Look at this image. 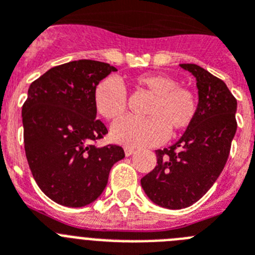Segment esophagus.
I'll return each mask as SVG.
<instances>
[{
    "instance_id": "34e87169",
    "label": "esophagus",
    "mask_w": 255,
    "mask_h": 255,
    "mask_svg": "<svg viewBox=\"0 0 255 255\" xmlns=\"http://www.w3.org/2000/svg\"><path fill=\"white\" fill-rule=\"evenodd\" d=\"M124 150H125V155H126V157H129V155L134 154V153H135V150L132 149V148H130V147H126Z\"/></svg>"
}]
</instances>
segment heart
<instances>
[{
	"instance_id": "heart-1",
	"label": "heart",
	"mask_w": 255,
	"mask_h": 255,
	"mask_svg": "<svg viewBox=\"0 0 255 255\" xmlns=\"http://www.w3.org/2000/svg\"><path fill=\"white\" fill-rule=\"evenodd\" d=\"M134 84L150 97L145 108L147 119L123 117L111 126V136L126 147L157 145L171 135L184 131L193 124L198 112V96L194 91L179 85L176 79L164 74H144ZM96 111L107 120L123 116L128 107L124 85L114 76L102 79L93 92Z\"/></svg>"
}]
</instances>
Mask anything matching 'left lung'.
Listing matches in <instances>:
<instances>
[{"label":"left lung","mask_w":255,"mask_h":255,"mask_svg":"<svg viewBox=\"0 0 255 255\" xmlns=\"http://www.w3.org/2000/svg\"><path fill=\"white\" fill-rule=\"evenodd\" d=\"M180 66L197 80V116L173 145L155 150L157 166L140 180L153 203L168 209L190 207L211 189L226 164L238 128V102L227 85L198 65Z\"/></svg>","instance_id":"left-lung-1"}]
</instances>
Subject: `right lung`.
<instances>
[{"mask_svg": "<svg viewBox=\"0 0 255 255\" xmlns=\"http://www.w3.org/2000/svg\"><path fill=\"white\" fill-rule=\"evenodd\" d=\"M112 71L117 69L106 62L71 61L49 69L28 89L21 110L26 159L40 190L61 206L94 202L112 166L125 157L119 145L93 144L107 134L96 119L94 88Z\"/></svg>", "mask_w": 255, "mask_h": 255, "instance_id": "right-lung-1", "label": "right lung"}]
</instances>
